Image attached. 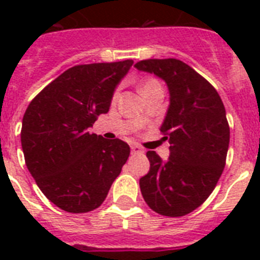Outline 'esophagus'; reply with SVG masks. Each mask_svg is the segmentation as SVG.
<instances>
[{"label":"esophagus","mask_w":260,"mask_h":260,"mask_svg":"<svg viewBox=\"0 0 260 260\" xmlns=\"http://www.w3.org/2000/svg\"><path fill=\"white\" fill-rule=\"evenodd\" d=\"M131 151H132V154H143L144 152V150L140 146H138V144H132L131 146Z\"/></svg>","instance_id":"1"}]
</instances>
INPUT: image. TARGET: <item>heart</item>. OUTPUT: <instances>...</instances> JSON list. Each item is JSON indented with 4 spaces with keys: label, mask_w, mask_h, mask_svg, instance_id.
<instances>
[{
    "label": "heart",
    "mask_w": 260,
    "mask_h": 260,
    "mask_svg": "<svg viewBox=\"0 0 260 260\" xmlns=\"http://www.w3.org/2000/svg\"><path fill=\"white\" fill-rule=\"evenodd\" d=\"M156 85H159V82H156L155 79H148V81H146V82L143 83L142 87H140V90H146V89H148V87L156 86Z\"/></svg>",
    "instance_id": "obj_1"
}]
</instances>
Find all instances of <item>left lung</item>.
I'll return each instance as SVG.
<instances>
[{
    "mask_svg": "<svg viewBox=\"0 0 260 260\" xmlns=\"http://www.w3.org/2000/svg\"><path fill=\"white\" fill-rule=\"evenodd\" d=\"M135 67L163 79L170 94L160 126L170 143V156L162 160L155 151L147 152L150 171L139 182L142 196L156 213L185 216L209 197L225 167V108L216 89L182 60L148 59Z\"/></svg>",
    "mask_w": 260,
    "mask_h": 260,
    "instance_id": "left-lung-1",
    "label": "left lung"
}]
</instances>
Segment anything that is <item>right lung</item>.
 <instances>
[{
    "mask_svg": "<svg viewBox=\"0 0 260 260\" xmlns=\"http://www.w3.org/2000/svg\"><path fill=\"white\" fill-rule=\"evenodd\" d=\"M134 60L74 66L30 101L22 117L21 147L39 189L70 213L101 205L129 156L120 139L90 128L109 112L113 93Z\"/></svg>",
    "mask_w": 260,
    "mask_h": 260,
    "instance_id": "right-lung-1",
    "label": "right lung"
}]
</instances>
